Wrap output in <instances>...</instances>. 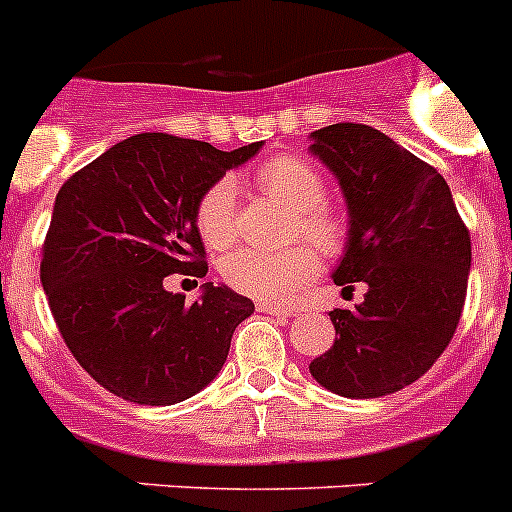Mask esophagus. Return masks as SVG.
<instances>
[{"label":"esophagus","mask_w":512,"mask_h":512,"mask_svg":"<svg viewBox=\"0 0 512 512\" xmlns=\"http://www.w3.org/2000/svg\"><path fill=\"white\" fill-rule=\"evenodd\" d=\"M259 312H266V315H274V318H292L295 312L289 310V307H282V305H274V302H259Z\"/></svg>","instance_id":"1"}]
</instances>
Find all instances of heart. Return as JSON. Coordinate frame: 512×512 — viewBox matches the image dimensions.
Returning a JSON list of instances; mask_svg holds the SVG:
<instances>
[{
	"mask_svg": "<svg viewBox=\"0 0 512 512\" xmlns=\"http://www.w3.org/2000/svg\"><path fill=\"white\" fill-rule=\"evenodd\" d=\"M256 184L271 200L295 212V235L318 248L323 256H338L348 243V225L341 212L325 205V179L305 158L277 156L256 171ZM194 225L210 248H225L238 235L235 182L220 176L207 184L194 207ZM318 253L310 246L287 251L238 248L220 261V277L228 287L259 300H292L315 279Z\"/></svg>",
	"mask_w": 512,
	"mask_h": 512,
	"instance_id": "heart-1",
	"label": "heart"
}]
</instances>
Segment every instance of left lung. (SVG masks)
I'll return each mask as SVG.
<instances>
[{
	"label": "left lung",
	"instance_id": "left-lung-1",
	"mask_svg": "<svg viewBox=\"0 0 512 512\" xmlns=\"http://www.w3.org/2000/svg\"><path fill=\"white\" fill-rule=\"evenodd\" d=\"M348 205V243L333 282L366 284L356 310L336 307V341L310 374L341 397H382L423 377L446 351L467 297L472 241L431 164L379 130L338 122L310 135Z\"/></svg>",
	"mask_w": 512,
	"mask_h": 512
}]
</instances>
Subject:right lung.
Segmentation results:
<instances>
[{"label":"right lung","instance_id":"obj_1","mask_svg":"<svg viewBox=\"0 0 512 512\" xmlns=\"http://www.w3.org/2000/svg\"><path fill=\"white\" fill-rule=\"evenodd\" d=\"M259 148L217 151L202 140L140 133L58 189L40 282L74 359L112 395L174 405L223 369L253 302L207 282L189 305L164 282L205 277L194 207L207 184Z\"/></svg>","mask_w":512,"mask_h":512}]
</instances>
